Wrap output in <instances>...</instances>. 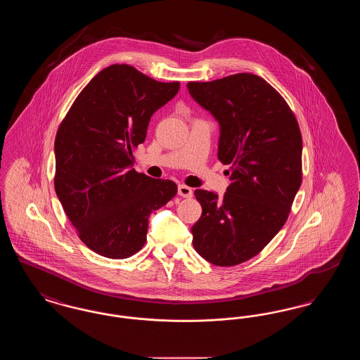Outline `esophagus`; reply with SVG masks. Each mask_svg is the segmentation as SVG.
Masks as SVG:
<instances>
[{
	"label": "esophagus",
	"instance_id": "obj_1",
	"mask_svg": "<svg viewBox=\"0 0 360 360\" xmlns=\"http://www.w3.org/2000/svg\"><path fill=\"white\" fill-rule=\"evenodd\" d=\"M178 194L184 198H190L193 195V188H188L186 185H179L178 186Z\"/></svg>",
	"mask_w": 360,
	"mask_h": 360
}]
</instances>
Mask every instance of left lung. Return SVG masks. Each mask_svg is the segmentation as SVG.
I'll return each mask as SVG.
<instances>
[{
  "instance_id": "1",
  "label": "left lung",
  "mask_w": 360,
  "mask_h": 360,
  "mask_svg": "<svg viewBox=\"0 0 360 360\" xmlns=\"http://www.w3.org/2000/svg\"><path fill=\"white\" fill-rule=\"evenodd\" d=\"M188 89L219 121L217 156L231 165L223 198L194 191L202 214L191 226L193 245L212 264L236 266L257 255L286 223L302 181V136L283 97L257 75L188 82Z\"/></svg>"
}]
</instances>
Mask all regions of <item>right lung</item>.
<instances>
[{
    "label": "right lung",
    "instance_id": "1",
    "mask_svg": "<svg viewBox=\"0 0 360 360\" xmlns=\"http://www.w3.org/2000/svg\"><path fill=\"white\" fill-rule=\"evenodd\" d=\"M179 82H158L128 65L101 70L79 93L55 137L56 195L79 239L125 259L147 240L151 213L176 194L169 179L135 172L134 148Z\"/></svg>",
    "mask_w": 360,
    "mask_h": 360
}]
</instances>
